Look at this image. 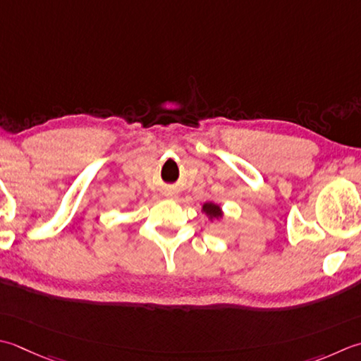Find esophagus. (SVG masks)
<instances>
[{"label":"esophagus","instance_id":"1","mask_svg":"<svg viewBox=\"0 0 361 361\" xmlns=\"http://www.w3.org/2000/svg\"><path fill=\"white\" fill-rule=\"evenodd\" d=\"M167 197H175L173 194H167Z\"/></svg>","mask_w":361,"mask_h":361}]
</instances>
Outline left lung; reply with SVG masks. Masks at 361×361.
<instances>
[{"label":"left lung","mask_w":361,"mask_h":361,"mask_svg":"<svg viewBox=\"0 0 361 361\" xmlns=\"http://www.w3.org/2000/svg\"><path fill=\"white\" fill-rule=\"evenodd\" d=\"M202 211L211 219V221H213V219H221L222 217L221 207H219V204H216V203H213V202L204 203L202 207Z\"/></svg>","instance_id":"left-lung-1"}]
</instances>
